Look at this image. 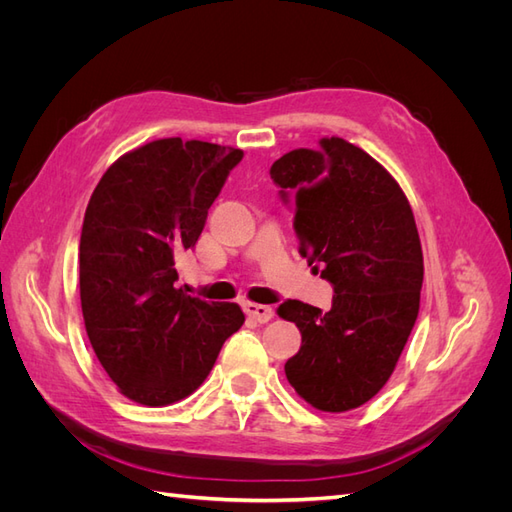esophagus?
Segmentation results:
<instances>
[{
    "label": "esophagus",
    "instance_id": "34e87169",
    "mask_svg": "<svg viewBox=\"0 0 512 512\" xmlns=\"http://www.w3.org/2000/svg\"><path fill=\"white\" fill-rule=\"evenodd\" d=\"M243 312H245L247 316H250V318H254L256 322H260V324H265V322H269V320L273 318V312H271L269 305L243 303Z\"/></svg>",
    "mask_w": 512,
    "mask_h": 512
}]
</instances>
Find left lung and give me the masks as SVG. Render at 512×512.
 Masks as SVG:
<instances>
[{
  "instance_id": "1",
  "label": "left lung",
  "mask_w": 512,
  "mask_h": 512,
  "mask_svg": "<svg viewBox=\"0 0 512 512\" xmlns=\"http://www.w3.org/2000/svg\"><path fill=\"white\" fill-rule=\"evenodd\" d=\"M269 175L294 209L299 254L333 286L329 312L292 299L277 307L301 331L286 378L318 410L359 408L391 378L418 316L423 250L408 198L337 136L284 153Z\"/></svg>"
}]
</instances>
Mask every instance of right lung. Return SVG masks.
<instances>
[{
  "instance_id": "obj_1",
  "label": "right lung",
  "mask_w": 512,
  "mask_h": 512,
  "mask_svg": "<svg viewBox=\"0 0 512 512\" xmlns=\"http://www.w3.org/2000/svg\"><path fill=\"white\" fill-rule=\"evenodd\" d=\"M241 149L162 138L106 170L85 211L79 286L85 329L119 391L168 406L205 382L245 320L237 303L175 288V258L192 250Z\"/></svg>"
}]
</instances>
